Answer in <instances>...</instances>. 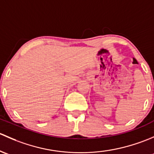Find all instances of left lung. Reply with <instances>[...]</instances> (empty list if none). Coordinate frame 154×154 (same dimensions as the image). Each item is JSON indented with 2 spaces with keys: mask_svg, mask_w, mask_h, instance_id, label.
Segmentation results:
<instances>
[{
  "mask_svg": "<svg viewBox=\"0 0 154 154\" xmlns=\"http://www.w3.org/2000/svg\"><path fill=\"white\" fill-rule=\"evenodd\" d=\"M134 64H138V62H137V61H136V60L135 59V58H134Z\"/></svg>",
  "mask_w": 154,
  "mask_h": 154,
  "instance_id": "obj_1",
  "label": "left lung"
}]
</instances>
